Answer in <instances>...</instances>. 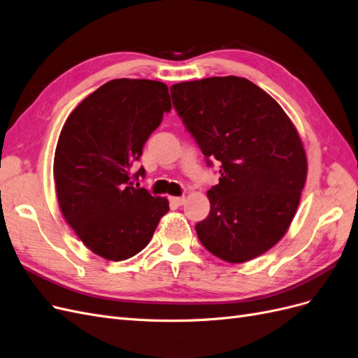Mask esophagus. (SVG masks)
I'll list each match as a JSON object with an SVG mask.
<instances>
[{"label":"esophagus","instance_id":"esophagus-1","mask_svg":"<svg viewBox=\"0 0 358 358\" xmlns=\"http://www.w3.org/2000/svg\"><path fill=\"white\" fill-rule=\"evenodd\" d=\"M170 203L173 206H182L185 203V197H170Z\"/></svg>","mask_w":358,"mask_h":358}]
</instances>
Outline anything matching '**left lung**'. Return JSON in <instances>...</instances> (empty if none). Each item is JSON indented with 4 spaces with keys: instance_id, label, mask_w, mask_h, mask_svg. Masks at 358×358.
Wrapping results in <instances>:
<instances>
[{
    "instance_id": "left-lung-1",
    "label": "left lung",
    "mask_w": 358,
    "mask_h": 358,
    "mask_svg": "<svg viewBox=\"0 0 358 358\" xmlns=\"http://www.w3.org/2000/svg\"><path fill=\"white\" fill-rule=\"evenodd\" d=\"M170 91L209 166L221 164L220 183L208 191L209 216L196 225L201 245L229 263L264 254L287 233L308 176L294 124L266 91L237 76Z\"/></svg>"
}]
</instances>
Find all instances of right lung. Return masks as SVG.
Here are the masks:
<instances>
[{
	"label": "right lung",
	"instance_id": "add662e5",
	"mask_svg": "<svg viewBox=\"0 0 358 358\" xmlns=\"http://www.w3.org/2000/svg\"><path fill=\"white\" fill-rule=\"evenodd\" d=\"M170 109L166 83L115 79L86 96L61 129L53 158L59 209L85 246L110 262L146 248L169 212L166 197L133 187L129 169Z\"/></svg>",
	"mask_w": 358,
	"mask_h": 358
}]
</instances>
